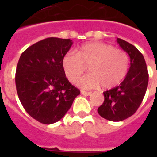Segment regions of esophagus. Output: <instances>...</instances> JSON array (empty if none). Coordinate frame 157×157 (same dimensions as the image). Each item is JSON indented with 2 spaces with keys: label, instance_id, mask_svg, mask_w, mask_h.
I'll list each match as a JSON object with an SVG mask.
<instances>
[{
  "label": "esophagus",
  "instance_id": "esophagus-1",
  "mask_svg": "<svg viewBox=\"0 0 157 157\" xmlns=\"http://www.w3.org/2000/svg\"><path fill=\"white\" fill-rule=\"evenodd\" d=\"M83 95H86V96H89L91 94H92V92H90V91H89V92H87V91H84V90H81V92Z\"/></svg>",
  "mask_w": 157,
  "mask_h": 157
}]
</instances>
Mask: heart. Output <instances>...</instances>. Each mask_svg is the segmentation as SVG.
<instances>
[{"label":"heart","mask_w":157,"mask_h":157,"mask_svg":"<svg viewBox=\"0 0 157 157\" xmlns=\"http://www.w3.org/2000/svg\"><path fill=\"white\" fill-rule=\"evenodd\" d=\"M129 59L125 51L103 42L81 45L76 53L69 51L62 59L64 74L74 83L89 66L91 73L77 81L84 89H111L118 86L126 76Z\"/></svg>","instance_id":"heart-1"}]
</instances>
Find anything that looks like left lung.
Instances as JSON below:
<instances>
[{"label":"left lung","mask_w":157,"mask_h":157,"mask_svg":"<svg viewBox=\"0 0 157 157\" xmlns=\"http://www.w3.org/2000/svg\"><path fill=\"white\" fill-rule=\"evenodd\" d=\"M117 43L129 54L130 67L119 86L103 92L104 102L98 108V114L111 121H121L135 113L141 104L148 85V71L144 55L125 40Z\"/></svg>","instance_id":"8db88e82"}]
</instances>
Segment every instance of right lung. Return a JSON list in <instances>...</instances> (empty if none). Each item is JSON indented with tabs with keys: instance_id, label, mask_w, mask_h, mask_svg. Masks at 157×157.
<instances>
[{
	"instance_id": "add662e5",
	"label": "right lung",
	"mask_w": 157,
	"mask_h": 157,
	"mask_svg": "<svg viewBox=\"0 0 157 157\" xmlns=\"http://www.w3.org/2000/svg\"><path fill=\"white\" fill-rule=\"evenodd\" d=\"M71 45L70 39L46 38L28 47L18 60L15 75L18 98L26 112L42 124L61 120L80 94L62 66L63 57Z\"/></svg>"
}]
</instances>
